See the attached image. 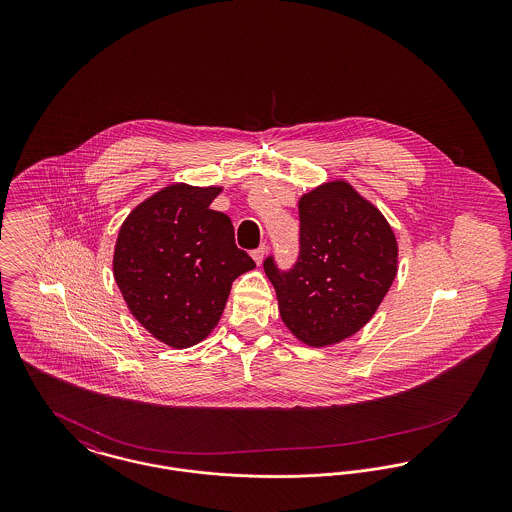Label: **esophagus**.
Instances as JSON below:
<instances>
[{
    "label": "esophagus",
    "mask_w": 512,
    "mask_h": 512,
    "mask_svg": "<svg viewBox=\"0 0 512 512\" xmlns=\"http://www.w3.org/2000/svg\"><path fill=\"white\" fill-rule=\"evenodd\" d=\"M265 253H267V245H261V247H257V249L251 253V257H253V261H255L257 265H261L263 259H265Z\"/></svg>",
    "instance_id": "1"
}]
</instances>
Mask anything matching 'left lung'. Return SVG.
I'll use <instances>...</instances> for the list:
<instances>
[{
  "label": "left lung",
  "instance_id": "1",
  "mask_svg": "<svg viewBox=\"0 0 512 512\" xmlns=\"http://www.w3.org/2000/svg\"><path fill=\"white\" fill-rule=\"evenodd\" d=\"M284 324L297 340L324 347L359 332L397 274L388 220L345 180L299 199V257L288 270L267 257Z\"/></svg>",
  "mask_w": 512,
  "mask_h": 512
}]
</instances>
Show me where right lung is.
Returning a JSON list of instances; mask_svg holds the SVG:
<instances>
[{
    "label": "right lung",
    "instance_id": "obj_1",
    "mask_svg": "<svg viewBox=\"0 0 512 512\" xmlns=\"http://www.w3.org/2000/svg\"><path fill=\"white\" fill-rule=\"evenodd\" d=\"M220 188L172 184L122 222L113 274L147 332L184 349L219 324L232 282L255 261L234 242L232 220L209 209Z\"/></svg>",
    "mask_w": 512,
    "mask_h": 512
}]
</instances>
